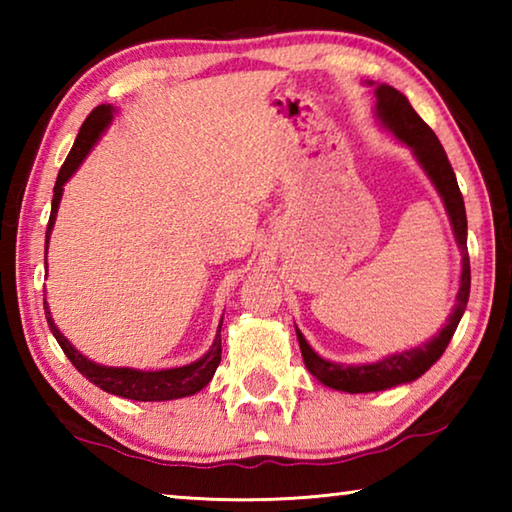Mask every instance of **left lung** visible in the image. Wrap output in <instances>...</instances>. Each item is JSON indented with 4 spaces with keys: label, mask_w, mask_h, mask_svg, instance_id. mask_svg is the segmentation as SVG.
Returning <instances> with one entry per match:
<instances>
[{
    "label": "left lung",
    "mask_w": 512,
    "mask_h": 512,
    "mask_svg": "<svg viewBox=\"0 0 512 512\" xmlns=\"http://www.w3.org/2000/svg\"><path fill=\"white\" fill-rule=\"evenodd\" d=\"M375 97L377 119L397 137V140L409 146L415 158L422 164V169L427 171L433 187L438 189L440 198H443L449 221H452L454 228L456 244L461 248L463 255V273L456 305L452 314H449L445 327L440 329L433 339L418 345V348L391 354V357L381 359L377 363H366V366H343V363L327 361L311 350V345L305 341V336H302L300 329L296 327L300 352L302 359H305L307 370L320 381V384L345 393L386 391V388L409 384V381L424 375L433 363L443 357V352L449 341H452L458 323H461V316L467 307V298H470V255H467L465 203L461 189H458L456 183V173L447 160L443 144L438 142L436 133L424 124L418 112L411 108L409 99H406L400 90L381 83L375 85Z\"/></svg>",
    "instance_id": "1"
}]
</instances>
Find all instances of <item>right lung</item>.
Returning a JSON list of instances; mask_svg holds the SVG:
<instances>
[{
  "instance_id": "right-lung-1",
  "label": "right lung",
  "mask_w": 512,
  "mask_h": 512,
  "mask_svg": "<svg viewBox=\"0 0 512 512\" xmlns=\"http://www.w3.org/2000/svg\"><path fill=\"white\" fill-rule=\"evenodd\" d=\"M112 106H97L94 108L88 119L83 121L79 135H76V142L69 151L67 160L63 167L58 171L56 178V187H54V201H51V214H49V223H47V239H45V264H47V248H49V235L51 228H54L56 221V212H58V203L60 196H63V185L69 178L74 176V171L81 167V162L85 160V155L92 151V146L97 144L101 133L106 131L108 124L112 121ZM45 316L51 334L56 336V341L63 352L67 354V359L74 363V368L81 372L83 377H88L92 384H97L101 391L119 395V397H128V400L135 402H164V400H178V397H187L194 395L210 384V379L214 377L216 368L221 363V325L219 332H216V339L212 343L210 352L205 354L194 363L183 368H169V370H135V368H110V366H99V363L90 361L88 357L72 348L63 334L58 332V327L51 318V311L47 307L45 300Z\"/></svg>"
}]
</instances>
